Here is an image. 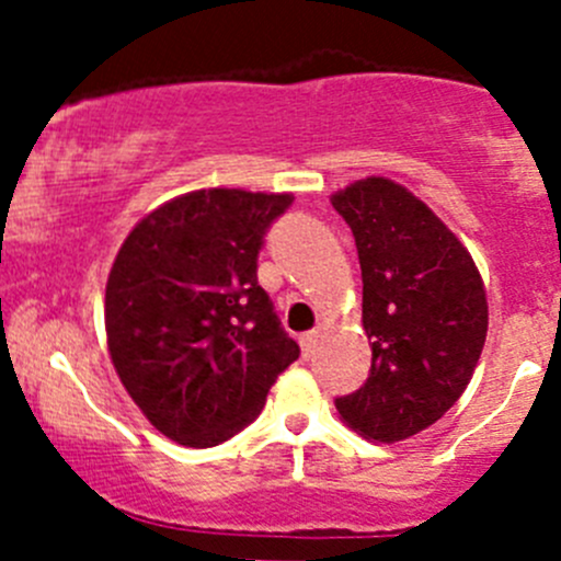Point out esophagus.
Listing matches in <instances>:
<instances>
[{"label":"esophagus","instance_id":"1","mask_svg":"<svg viewBox=\"0 0 561 561\" xmlns=\"http://www.w3.org/2000/svg\"><path fill=\"white\" fill-rule=\"evenodd\" d=\"M317 342H320V331H309V333H304V336H301V350H304V355H307V358H312V355H314Z\"/></svg>","mask_w":561,"mask_h":561}]
</instances>
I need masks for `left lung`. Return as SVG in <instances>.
<instances>
[{
    "mask_svg": "<svg viewBox=\"0 0 561 561\" xmlns=\"http://www.w3.org/2000/svg\"><path fill=\"white\" fill-rule=\"evenodd\" d=\"M355 236L371 371L336 399L360 437L401 443L437 423L472 380L489 301L472 254L407 186L382 175L331 195Z\"/></svg>",
    "mask_w": 561,
    "mask_h": 561,
    "instance_id": "1",
    "label": "left lung"
}]
</instances>
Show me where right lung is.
Masks as SVG:
<instances>
[{
	"mask_svg": "<svg viewBox=\"0 0 561 561\" xmlns=\"http://www.w3.org/2000/svg\"><path fill=\"white\" fill-rule=\"evenodd\" d=\"M290 192L211 186L146 214L105 285L107 353L151 426L214 448L260 415L298 344L257 285V254Z\"/></svg>",
	"mask_w": 561,
	"mask_h": 561,
	"instance_id": "right-lung-1",
	"label": "right lung"
}]
</instances>
